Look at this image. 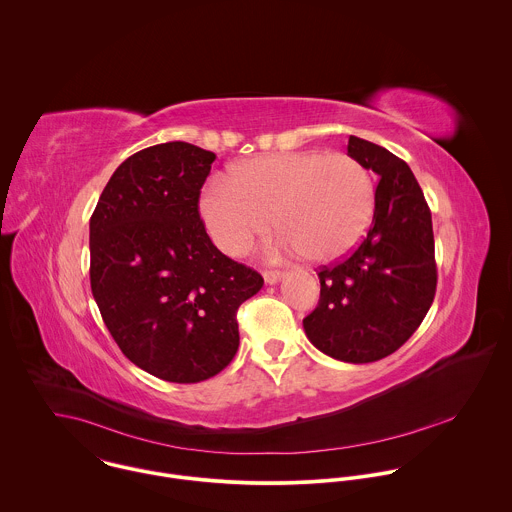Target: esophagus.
<instances>
[{
	"label": "esophagus",
	"mask_w": 512,
	"mask_h": 512,
	"mask_svg": "<svg viewBox=\"0 0 512 512\" xmlns=\"http://www.w3.org/2000/svg\"><path fill=\"white\" fill-rule=\"evenodd\" d=\"M282 278H284V274L278 272V270H266V272H264V280H266V284H270V286L278 284Z\"/></svg>",
	"instance_id": "obj_1"
}]
</instances>
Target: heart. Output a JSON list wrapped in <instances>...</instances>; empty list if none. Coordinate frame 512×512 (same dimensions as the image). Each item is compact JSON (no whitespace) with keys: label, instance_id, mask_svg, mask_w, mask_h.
<instances>
[{"label":"heart","instance_id":"heart-1","mask_svg":"<svg viewBox=\"0 0 512 512\" xmlns=\"http://www.w3.org/2000/svg\"><path fill=\"white\" fill-rule=\"evenodd\" d=\"M376 205L365 165L345 153L292 151L260 155L211 179L199 213L215 246L246 254L268 234L272 217L284 234L278 248L329 264L349 256L365 238Z\"/></svg>","mask_w":512,"mask_h":512}]
</instances>
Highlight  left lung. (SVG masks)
<instances>
[{
    "label": "left lung",
    "mask_w": 512,
    "mask_h": 512,
    "mask_svg": "<svg viewBox=\"0 0 512 512\" xmlns=\"http://www.w3.org/2000/svg\"><path fill=\"white\" fill-rule=\"evenodd\" d=\"M347 153L378 175L372 224L347 260L317 274L319 305L303 329L327 357L365 365L392 355L420 327L438 272L432 213L408 163L357 136Z\"/></svg>",
    "instance_id": "left-lung-1"
}]
</instances>
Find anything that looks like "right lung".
<instances>
[{
	"instance_id": "obj_1",
	"label": "right lung",
	"mask_w": 512,
	"mask_h": 512,
	"mask_svg": "<svg viewBox=\"0 0 512 512\" xmlns=\"http://www.w3.org/2000/svg\"><path fill=\"white\" fill-rule=\"evenodd\" d=\"M213 151L167 142L128 157L90 219V288L122 353L179 384L219 374L238 351V307L262 290L199 215Z\"/></svg>"
}]
</instances>
